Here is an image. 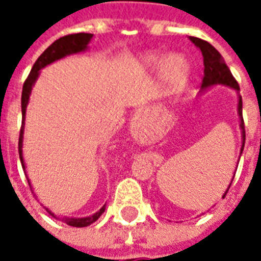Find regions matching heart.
Segmentation results:
<instances>
[{"instance_id":"obj_1","label":"heart","mask_w":261,"mask_h":261,"mask_svg":"<svg viewBox=\"0 0 261 261\" xmlns=\"http://www.w3.org/2000/svg\"><path fill=\"white\" fill-rule=\"evenodd\" d=\"M144 61L147 65L156 67L162 63V56L158 53L147 54L144 57ZM189 72H190V69H189L186 59L179 54L169 56L162 64V76L166 81V84L169 85L170 89L175 92L181 91L185 88L187 80H189Z\"/></svg>"}]
</instances>
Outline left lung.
Instances as JSON below:
<instances>
[{
	"label": "left lung",
	"instance_id": "1",
	"mask_svg": "<svg viewBox=\"0 0 261 261\" xmlns=\"http://www.w3.org/2000/svg\"><path fill=\"white\" fill-rule=\"evenodd\" d=\"M197 47L201 50L202 57H204V78H202L201 88H208V86L214 85V84H224V85H228L230 88H233L236 91H239V84L238 81L233 78V75L230 74V69L228 68V65L225 64L224 60L221 57V54L218 53V50L211 46L210 43L202 40V39H198V37H190ZM238 112H239V117H241V128L242 134H243V145H242V149L243 151V147H245V140H246V133H245V121H243V114H242V97L239 96V105H238ZM230 187V186H229ZM228 187V190H229ZM228 190L225 192L224 197L226 196ZM222 197V198H224Z\"/></svg>",
	"mask_w": 261,
	"mask_h": 261
}]
</instances>
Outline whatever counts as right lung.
I'll list each match as a JSON object with an SVG mask.
<instances>
[{
  "label": "right lung",
  "mask_w": 261,
  "mask_h": 261,
  "mask_svg": "<svg viewBox=\"0 0 261 261\" xmlns=\"http://www.w3.org/2000/svg\"><path fill=\"white\" fill-rule=\"evenodd\" d=\"M92 37H93V35H91V33H72V35H67V36L60 37L59 40H56L51 46H48L43 51L42 56L36 60V63L33 64V68L31 69L28 78L23 82V88H22V127H20L19 142H18V149H19V158L20 162H22V168H25L23 158H22V138H23V120H25L26 105L29 102V95H31L32 86H33L35 81L39 76V71L43 67H46L47 64L53 63L56 60L61 59V57H64V56L84 51L88 47V44L91 43ZM103 213H105V205L96 214H93L92 217H88V218H63V221L67 225H69V226L82 228V226H88V225L93 224ZM51 215H53L54 218H57L54 214H51Z\"/></svg>",
  "instance_id": "obj_1"
}]
</instances>
